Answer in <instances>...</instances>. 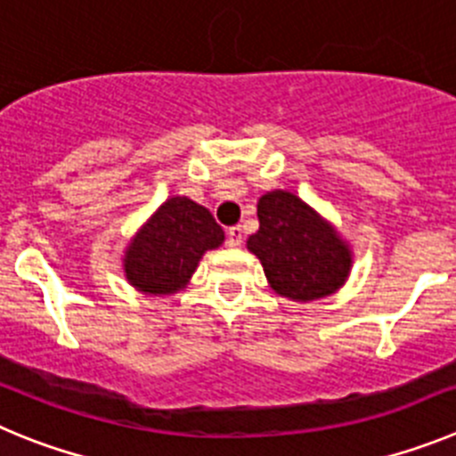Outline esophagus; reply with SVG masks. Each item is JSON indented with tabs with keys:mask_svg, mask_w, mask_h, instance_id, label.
Returning <instances> with one entry per match:
<instances>
[{
	"mask_svg": "<svg viewBox=\"0 0 456 456\" xmlns=\"http://www.w3.org/2000/svg\"><path fill=\"white\" fill-rule=\"evenodd\" d=\"M243 243V227L236 224V227L227 229V245L229 248H238V245Z\"/></svg>",
	"mask_w": 456,
	"mask_h": 456,
	"instance_id": "obj_1",
	"label": "esophagus"
}]
</instances>
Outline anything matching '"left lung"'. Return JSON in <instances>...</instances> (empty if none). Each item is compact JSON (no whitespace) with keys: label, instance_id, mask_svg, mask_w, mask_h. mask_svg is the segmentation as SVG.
<instances>
[{"label":"left lung","instance_id":"1","mask_svg":"<svg viewBox=\"0 0 456 456\" xmlns=\"http://www.w3.org/2000/svg\"><path fill=\"white\" fill-rule=\"evenodd\" d=\"M258 232L248 249L261 258L270 286L295 302L334 293L350 273L352 256L334 229L293 192L273 191L258 200Z\"/></svg>","mask_w":456,"mask_h":456}]
</instances>
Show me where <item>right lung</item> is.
<instances>
[{
    "mask_svg": "<svg viewBox=\"0 0 456 456\" xmlns=\"http://www.w3.org/2000/svg\"><path fill=\"white\" fill-rule=\"evenodd\" d=\"M224 232L211 213L188 198L161 204L126 249L125 273L145 293H172L186 284L207 249H216Z\"/></svg>",
    "mask_w": 456,
    "mask_h": 456,
    "instance_id": "obj_1",
    "label": "right lung"
}]
</instances>
